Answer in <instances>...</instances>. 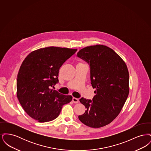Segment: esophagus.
Masks as SVG:
<instances>
[{"instance_id": "esophagus-1", "label": "esophagus", "mask_w": 151, "mask_h": 151, "mask_svg": "<svg viewBox=\"0 0 151 151\" xmlns=\"http://www.w3.org/2000/svg\"><path fill=\"white\" fill-rule=\"evenodd\" d=\"M72 101H73V102H74V103H75V104H78L79 102V100L78 99L73 97V98H72Z\"/></svg>"}]
</instances>
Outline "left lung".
Wrapping results in <instances>:
<instances>
[{
  "instance_id": "obj_1",
  "label": "left lung",
  "mask_w": 151,
  "mask_h": 151,
  "mask_svg": "<svg viewBox=\"0 0 151 151\" xmlns=\"http://www.w3.org/2000/svg\"><path fill=\"white\" fill-rule=\"evenodd\" d=\"M78 56L90 65L91 84L96 89L92 101L80 99L86 110L79 120L92 128L104 127L118 115L129 96L127 67L114 51L103 45L86 47Z\"/></svg>"
}]
</instances>
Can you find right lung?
<instances>
[{"label": "right lung", "instance_id": "add662e5", "mask_svg": "<svg viewBox=\"0 0 151 151\" xmlns=\"http://www.w3.org/2000/svg\"><path fill=\"white\" fill-rule=\"evenodd\" d=\"M78 49L55 46L31 52L17 75V97L24 111L39 122L51 121L72 97L51 89L58 82L60 67Z\"/></svg>", "mask_w": 151, "mask_h": 151}]
</instances>
